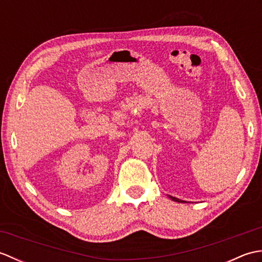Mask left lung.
I'll return each mask as SVG.
<instances>
[{"instance_id":"left-lung-1","label":"left lung","mask_w":262,"mask_h":262,"mask_svg":"<svg viewBox=\"0 0 262 262\" xmlns=\"http://www.w3.org/2000/svg\"><path fill=\"white\" fill-rule=\"evenodd\" d=\"M171 200H173V202H177V203H186L185 202V200H181V199H179V198H176V197H172V196H170V194H169V196H168Z\"/></svg>"}]
</instances>
